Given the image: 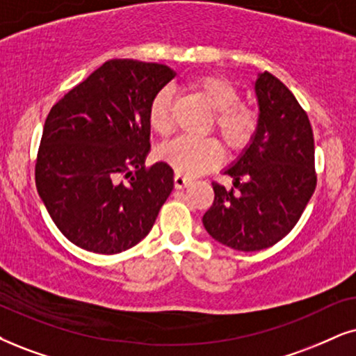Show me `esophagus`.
<instances>
[{"label":"esophagus","mask_w":356,"mask_h":356,"mask_svg":"<svg viewBox=\"0 0 356 356\" xmlns=\"http://www.w3.org/2000/svg\"><path fill=\"white\" fill-rule=\"evenodd\" d=\"M191 179L186 177V175H181V174H175L174 175V187L175 188H186L187 186H191Z\"/></svg>","instance_id":"1"}]
</instances>
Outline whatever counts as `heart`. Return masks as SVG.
I'll return each instance as SVG.
<instances>
[{
    "label": "heart",
    "mask_w": 356,
    "mask_h": 356,
    "mask_svg": "<svg viewBox=\"0 0 356 356\" xmlns=\"http://www.w3.org/2000/svg\"><path fill=\"white\" fill-rule=\"evenodd\" d=\"M192 87L215 110L211 128L217 129L225 146L233 152L245 151L258 133L259 118L253 108L243 105L240 90L222 75H202ZM147 124L159 136H169L174 129L172 97L168 88L152 95L147 105ZM161 159L181 175H199L217 168L223 159V147L215 138H177L161 147Z\"/></svg>",
    "instance_id": "b5f03b06"
}]
</instances>
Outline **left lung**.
Here are the masks:
<instances>
[{"label": "left lung", "instance_id": "8db88e82", "mask_svg": "<svg viewBox=\"0 0 356 356\" xmlns=\"http://www.w3.org/2000/svg\"><path fill=\"white\" fill-rule=\"evenodd\" d=\"M254 90L258 133L225 170L235 187L211 184L215 199L202 218L211 238L238 251H259L282 240L317 186L314 133L305 110L269 72L259 74Z\"/></svg>", "mask_w": 356, "mask_h": 356}]
</instances>
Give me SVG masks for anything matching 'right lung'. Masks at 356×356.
Segmentation results:
<instances>
[{
    "label": "right lung",
    "instance_id": "obj_1",
    "mask_svg": "<svg viewBox=\"0 0 356 356\" xmlns=\"http://www.w3.org/2000/svg\"><path fill=\"white\" fill-rule=\"evenodd\" d=\"M168 65L111 58L49 111L35 187L67 240L116 254L151 232L174 188V170L146 168L147 105L174 79Z\"/></svg>",
    "mask_w": 356,
    "mask_h": 356
}]
</instances>
